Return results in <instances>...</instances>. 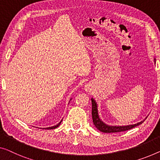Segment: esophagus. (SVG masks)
Instances as JSON below:
<instances>
[{
	"label": "esophagus",
	"instance_id": "obj_1",
	"mask_svg": "<svg viewBox=\"0 0 160 160\" xmlns=\"http://www.w3.org/2000/svg\"><path fill=\"white\" fill-rule=\"evenodd\" d=\"M85 89L86 91H90V84H87L85 85Z\"/></svg>",
	"mask_w": 160,
	"mask_h": 160
}]
</instances>
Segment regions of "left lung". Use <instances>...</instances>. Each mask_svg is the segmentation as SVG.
I'll return each instance as SVG.
<instances>
[{
  "label": "left lung",
  "instance_id": "8db88e82",
  "mask_svg": "<svg viewBox=\"0 0 160 160\" xmlns=\"http://www.w3.org/2000/svg\"><path fill=\"white\" fill-rule=\"evenodd\" d=\"M154 62H155V58H154ZM92 102V122H93L94 125L99 131L104 133H116V132H124V131H127L132 128L136 127V126H139L144 122V121H141V122L135 123L133 125H128V126H109L107 125L103 122L99 118L98 112V106L96 102H95L93 98H91ZM146 119V118H145Z\"/></svg>",
  "mask_w": 160,
  "mask_h": 160
}]
</instances>
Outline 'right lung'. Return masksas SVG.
Here are the masks:
<instances>
[{
    "mask_svg": "<svg viewBox=\"0 0 160 160\" xmlns=\"http://www.w3.org/2000/svg\"><path fill=\"white\" fill-rule=\"evenodd\" d=\"M71 100V99H70ZM62 121H60V122H59L58 124H57L56 126H51V127H48V128H43V129H54V128H57L58 127V126L60 125V123H61V122H62Z\"/></svg>",
    "mask_w": 160,
    "mask_h": 160,
    "instance_id": "obj_1",
    "label": "right lung"
}]
</instances>
